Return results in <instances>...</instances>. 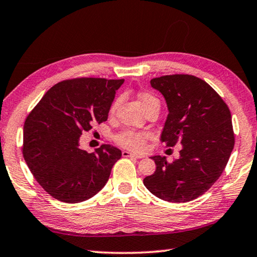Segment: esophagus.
<instances>
[{"label": "esophagus", "mask_w": 257, "mask_h": 257, "mask_svg": "<svg viewBox=\"0 0 257 257\" xmlns=\"http://www.w3.org/2000/svg\"><path fill=\"white\" fill-rule=\"evenodd\" d=\"M122 156H123V158H135V159H142L143 158V156H141V155H136L134 153H130V152H128V151H123Z\"/></svg>", "instance_id": "esophagus-1"}]
</instances>
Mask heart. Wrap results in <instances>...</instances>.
I'll use <instances>...</instances> for the list:
<instances>
[{
    "instance_id": "heart-1",
    "label": "heart",
    "mask_w": 257,
    "mask_h": 257,
    "mask_svg": "<svg viewBox=\"0 0 257 257\" xmlns=\"http://www.w3.org/2000/svg\"><path fill=\"white\" fill-rule=\"evenodd\" d=\"M139 101L142 102L143 106L147 108L153 106V105H159L160 106V101L159 98L155 96L153 93L151 92H141L138 94ZM119 104V98H116L113 101L110 107V114H114L116 110V106ZM151 138L150 133L143 132V130H136V129H123L122 132H120L115 135L114 141L118 145L123 147L125 150L134 151V152H143L146 147V143Z\"/></svg>"
}]
</instances>
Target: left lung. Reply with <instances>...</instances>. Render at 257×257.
Segmentation results:
<instances>
[{
  "mask_svg": "<svg viewBox=\"0 0 257 257\" xmlns=\"http://www.w3.org/2000/svg\"><path fill=\"white\" fill-rule=\"evenodd\" d=\"M169 108L161 143L181 144L180 158L153 156L156 170L144 179L163 201L185 203L207 191L222 175L234 145L231 113L206 81L193 75H167L151 80Z\"/></svg>",
  "mask_w": 257,
  "mask_h": 257,
  "instance_id": "1",
  "label": "left lung"
}]
</instances>
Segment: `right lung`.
<instances>
[{"instance_id":"add662e5","label":"right lung","mask_w":257,"mask_h":257,"mask_svg":"<svg viewBox=\"0 0 257 257\" xmlns=\"http://www.w3.org/2000/svg\"><path fill=\"white\" fill-rule=\"evenodd\" d=\"M124 79L77 77L47 90L26 118L23 155L47 194L63 203L93 197L103 188L121 151L102 145L93 153L79 137L107 120L116 89Z\"/></svg>"}]
</instances>
